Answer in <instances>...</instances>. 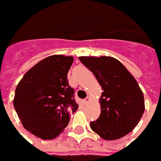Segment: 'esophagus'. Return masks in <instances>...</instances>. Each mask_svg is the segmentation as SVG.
<instances>
[{
    "instance_id": "1",
    "label": "esophagus",
    "mask_w": 161,
    "mask_h": 161,
    "mask_svg": "<svg viewBox=\"0 0 161 161\" xmlns=\"http://www.w3.org/2000/svg\"><path fill=\"white\" fill-rule=\"evenodd\" d=\"M90 101H91V97H90V96H87L86 98L83 101V102H84V104H88Z\"/></svg>"
}]
</instances>
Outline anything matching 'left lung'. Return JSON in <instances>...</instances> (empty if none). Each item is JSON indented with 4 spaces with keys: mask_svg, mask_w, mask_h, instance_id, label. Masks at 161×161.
I'll list each match as a JSON object with an SVG mask.
<instances>
[{
    "mask_svg": "<svg viewBox=\"0 0 161 161\" xmlns=\"http://www.w3.org/2000/svg\"><path fill=\"white\" fill-rule=\"evenodd\" d=\"M79 59L95 75L103 90L99 101L101 115L91 122V130L106 141L124 137L138 125L145 111L143 92L136 80L111 56Z\"/></svg>",
    "mask_w": 161,
    "mask_h": 161,
    "instance_id": "1",
    "label": "left lung"
}]
</instances>
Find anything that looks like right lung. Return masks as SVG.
<instances>
[{"instance_id": "right-lung-1", "label": "right lung", "mask_w": 161, "mask_h": 161, "mask_svg": "<svg viewBox=\"0 0 161 161\" xmlns=\"http://www.w3.org/2000/svg\"><path fill=\"white\" fill-rule=\"evenodd\" d=\"M74 58L53 55L28 70L15 88L13 105L27 131L42 140H53L64 131L79 105L67 73Z\"/></svg>"}]
</instances>
